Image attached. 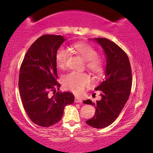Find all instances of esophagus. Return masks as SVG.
<instances>
[{"label": "esophagus", "mask_w": 153, "mask_h": 153, "mask_svg": "<svg viewBox=\"0 0 153 153\" xmlns=\"http://www.w3.org/2000/svg\"><path fill=\"white\" fill-rule=\"evenodd\" d=\"M74 101L75 102H76V103H81V102H82V100H81V99H80L79 97H75Z\"/></svg>", "instance_id": "obj_1"}]
</instances>
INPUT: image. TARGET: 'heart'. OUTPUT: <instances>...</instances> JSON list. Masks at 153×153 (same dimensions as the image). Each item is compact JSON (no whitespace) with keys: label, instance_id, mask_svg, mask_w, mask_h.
<instances>
[{"label":"heart","instance_id":"b5f03b06","mask_svg":"<svg viewBox=\"0 0 153 153\" xmlns=\"http://www.w3.org/2000/svg\"><path fill=\"white\" fill-rule=\"evenodd\" d=\"M72 49L86 61L87 68L94 74H99L102 72L103 62L97 57V51L91 45L85 42H76L72 46ZM68 58V50L63 47L59 48L56 53V63L58 68H64ZM90 83L91 77L82 72H70L62 78L64 86L76 93L82 92Z\"/></svg>","mask_w":153,"mask_h":153}]
</instances>
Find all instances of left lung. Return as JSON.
<instances>
[{
  "instance_id": "left-lung-1",
  "label": "left lung",
  "mask_w": 153,
  "mask_h": 153,
  "mask_svg": "<svg viewBox=\"0 0 153 153\" xmlns=\"http://www.w3.org/2000/svg\"><path fill=\"white\" fill-rule=\"evenodd\" d=\"M102 47L106 56L105 77L95 90L101 92L102 99L93 103L83 101L96 108L95 116L85 121L95 128H104L118 118L130 94L132 76L130 62L126 53L116 44L106 38H94Z\"/></svg>"
}]
</instances>
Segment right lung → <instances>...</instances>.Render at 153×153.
<instances>
[{"mask_svg":"<svg viewBox=\"0 0 153 153\" xmlns=\"http://www.w3.org/2000/svg\"><path fill=\"white\" fill-rule=\"evenodd\" d=\"M65 39L45 35L35 41L24 56L19 76V88L28 116L35 124L47 127L59 122L64 108L74 102L70 92L59 90L56 53ZM54 91L50 96L49 91Z\"/></svg>","mask_w":153,"mask_h":153,"instance_id":"obj_1","label":"right lung"}]
</instances>
